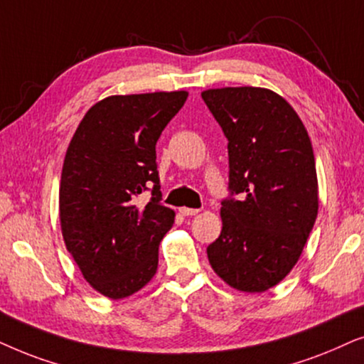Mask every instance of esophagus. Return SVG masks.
<instances>
[{"mask_svg": "<svg viewBox=\"0 0 364 364\" xmlns=\"http://www.w3.org/2000/svg\"><path fill=\"white\" fill-rule=\"evenodd\" d=\"M179 213H181L183 216H195V215H198V213H200V210H195V208L183 206V208H179Z\"/></svg>", "mask_w": 364, "mask_h": 364, "instance_id": "1", "label": "esophagus"}]
</instances>
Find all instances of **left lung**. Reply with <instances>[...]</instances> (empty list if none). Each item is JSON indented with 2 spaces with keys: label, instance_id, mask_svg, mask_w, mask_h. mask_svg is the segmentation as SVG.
I'll list each match as a JSON object with an SVG mask.
<instances>
[{
  "label": "left lung",
  "instance_id": "left-lung-1",
  "mask_svg": "<svg viewBox=\"0 0 364 364\" xmlns=\"http://www.w3.org/2000/svg\"><path fill=\"white\" fill-rule=\"evenodd\" d=\"M201 98L228 138L230 191L221 235L206 253L231 288L263 293L298 263L318 216L311 139L283 96L266 88H215Z\"/></svg>",
  "mask_w": 364,
  "mask_h": 364
}]
</instances>
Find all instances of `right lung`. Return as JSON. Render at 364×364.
<instances>
[{
	"label": "right lung",
	"mask_w": 364,
	"mask_h": 364,
	"mask_svg": "<svg viewBox=\"0 0 364 364\" xmlns=\"http://www.w3.org/2000/svg\"><path fill=\"white\" fill-rule=\"evenodd\" d=\"M188 91L114 95L91 106L66 149L60 223L83 278L111 299L132 296L158 269V248L174 211L163 206L156 141ZM154 186L138 207L137 195Z\"/></svg>",
	"instance_id": "add662e5"
}]
</instances>
